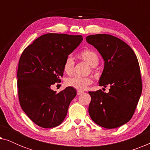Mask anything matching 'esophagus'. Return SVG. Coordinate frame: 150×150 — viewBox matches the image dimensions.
Segmentation results:
<instances>
[{"label": "esophagus", "instance_id": "34e87169", "mask_svg": "<svg viewBox=\"0 0 150 150\" xmlns=\"http://www.w3.org/2000/svg\"><path fill=\"white\" fill-rule=\"evenodd\" d=\"M83 93V91H80V90H78L77 91V95L79 96V95H81V94Z\"/></svg>", "mask_w": 150, "mask_h": 150}]
</instances>
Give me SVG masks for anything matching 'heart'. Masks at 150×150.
Instances as JSON below:
<instances>
[{
	"label": "heart",
	"mask_w": 150,
	"mask_h": 150,
	"mask_svg": "<svg viewBox=\"0 0 150 150\" xmlns=\"http://www.w3.org/2000/svg\"><path fill=\"white\" fill-rule=\"evenodd\" d=\"M82 58L89 63L91 66H94L98 63V57L96 52L92 50H86L81 53ZM74 61L71 55L67 57L64 62L63 68L67 74H71L73 71ZM93 80L90 77H81L79 76H73L66 80L65 83L68 87H73L78 90H85L91 85Z\"/></svg>",
	"instance_id": "b5f03b06"
}]
</instances>
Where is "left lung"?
Here are the masks:
<instances>
[{
  "label": "left lung",
  "mask_w": 150,
  "mask_h": 150,
  "mask_svg": "<svg viewBox=\"0 0 150 150\" xmlns=\"http://www.w3.org/2000/svg\"><path fill=\"white\" fill-rule=\"evenodd\" d=\"M104 61L99 85L110 86L108 93L101 89L89 91L91 120L105 128H118L130 120L142 93L140 67L137 56L126 43L108 34L89 35Z\"/></svg>",
  "instance_id": "obj_1"
}]
</instances>
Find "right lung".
Listing matches in <instances>:
<instances>
[{"label": "right lung", "instance_id": "right-lung-1", "mask_svg": "<svg viewBox=\"0 0 150 150\" xmlns=\"http://www.w3.org/2000/svg\"><path fill=\"white\" fill-rule=\"evenodd\" d=\"M82 35L47 33L24 49L17 73L18 98L22 109L44 128L60 125L76 90L67 87L57 93L50 86L60 83L67 57L79 46Z\"/></svg>", "mask_w": 150, "mask_h": 150}]
</instances>
